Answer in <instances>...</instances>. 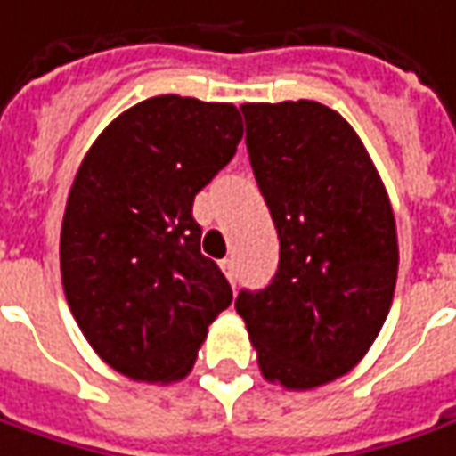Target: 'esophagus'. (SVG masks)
I'll use <instances>...</instances> for the list:
<instances>
[{"instance_id": "obj_1", "label": "esophagus", "mask_w": 456, "mask_h": 456, "mask_svg": "<svg viewBox=\"0 0 456 456\" xmlns=\"http://www.w3.org/2000/svg\"><path fill=\"white\" fill-rule=\"evenodd\" d=\"M219 267H222V272L227 274V280L232 281V284L237 281V267H234V259H232V256L222 259V262H219Z\"/></svg>"}]
</instances>
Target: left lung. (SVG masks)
<instances>
[{
    "label": "left lung",
    "mask_w": 456,
    "mask_h": 456,
    "mask_svg": "<svg viewBox=\"0 0 456 456\" xmlns=\"http://www.w3.org/2000/svg\"><path fill=\"white\" fill-rule=\"evenodd\" d=\"M240 110L280 267L234 306L262 374L305 392L357 367L382 330L397 284L395 212L339 111L309 99Z\"/></svg>",
    "instance_id": "obj_1"
}]
</instances>
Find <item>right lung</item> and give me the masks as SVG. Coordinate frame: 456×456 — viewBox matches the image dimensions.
<instances>
[{"label":"right lung","instance_id":"1","mask_svg":"<svg viewBox=\"0 0 456 456\" xmlns=\"http://www.w3.org/2000/svg\"><path fill=\"white\" fill-rule=\"evenodd\" d=\"M244 134L234 104L162 94L122 111L79 164L64 209L61 284L99 357L134 382L187 377L232 305L200 249L197 191Z\"/></svg>","mask_w":456,"mask_h":456}]
</instances>
